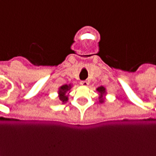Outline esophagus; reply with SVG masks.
<instances>
[{
  "mask_svg": "<svg viewBox=\"0 0 156 156\" xmlns=\"http://www.w3.org/2000/svg\"><path fill=\"white\" fill-rule=\"evenodd\" d=\"M88 84H89V83L87 82L86 80H81V81H80V85H81V86H88Z\"/></svg>",
  "mask_w": 156,
  "mask_h": 156,
  "instance_id": "1",
  "label": "esophagus"
}]
</instances>
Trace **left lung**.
<instances>
[{
    "mask_svg": "<svg viewBox=\"0 0 156 156\" xmlns=\"http://www.w3.org/2000/svg\"><path fill=\"white\" fill-rule=\"evenodd\" d=\"M96 90L100 93V96H99V101H100V103H103V102L105 101V98H104V95H105V93H106V91H105V87H103V86H100V87H98L97 89H96Z\"/></svg>",
    "mask_w": 156,
    "mask_h": 156,
    "instance_id": "1",
    "label": "left lung"
}]
</instances>
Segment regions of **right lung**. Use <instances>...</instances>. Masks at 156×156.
Masks as SVG:
<instances>
[{"label":"right lung","mask_w":156,"mask_h":156,"mask_svg":"<svg viewBox=\"0 0 156 156\" xmlns=\"http://www.w3.org/2000/svg\"><path fill=\"white\" fill-rule=\"evenodd\" d=\"M71 89V85H63L59 88V91H58V95H59V99L60 101L62 102V104L66 103L68 101V95H66V93L68 91H70V90Z\"/></svg>","instance_id":"obj_1"}]
</instances>
